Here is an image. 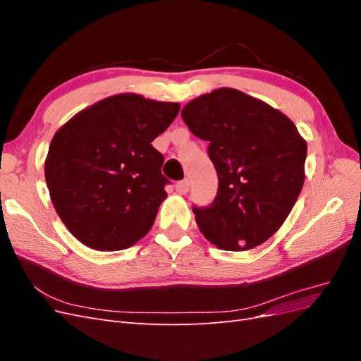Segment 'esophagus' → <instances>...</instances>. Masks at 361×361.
<instances>
[{"label": "esophagus", "mask_w": 361, "mask_h": 361, "mask_svg": "<svg viewBox=\"0 0 361 361\" xmlns=\"http://www.w3.org/2000/svg\"><path fill=\"white\" fill-rule=\"evenodd\" d=\"M188 190H190V180L188 179H183V180L176 183V191L179 194H187Z\"/></svg>", "instance_id": "34e87169"}]
</instances>
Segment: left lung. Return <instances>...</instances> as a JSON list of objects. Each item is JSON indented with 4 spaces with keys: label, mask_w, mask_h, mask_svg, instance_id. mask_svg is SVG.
<instances>
[{
    "label": "left lung",
    "mask_w": 361,
    "mask_h": 361,
    "mask_svg": "<svg viewBox=\"0 0 361 361\" xmlns=\"http://www.w3.org/2000/svg\"><path fill=\"white\" fill-rule=\"evenodd\" d=\"M191 133L209 141L218 174L212 204L192 207L207 241L227 251L264 244L285 223L304 183L307 143L281 111L235 89L183 106Z\"/></svg>",
    "instance_id": "1"
}]
</instances>
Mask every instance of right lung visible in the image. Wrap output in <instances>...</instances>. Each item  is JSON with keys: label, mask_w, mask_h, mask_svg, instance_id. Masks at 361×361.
<instances>
[{"label": "right lung", "mask_w": 361, "mask_h": 361, "mask_svg": "<svg viewBox=\"0 0 361 361\" xmlns=\"http://www.w3.org/2000/svg\"><path fill=\"white\" fill-rule=\"evenodd\" d=\"M178 102L120 93L75 114L54 135L45 179L68 231L101 251L129 248L155 223L164 190L162 154L152 146Z\"/></svg>", "instance_id": "right-lung-1"}]
</instances>
